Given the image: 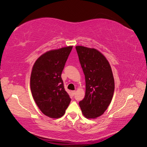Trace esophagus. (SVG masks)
Segmentation results:
<instances>
[{
    "mask_svg": "<svg viewBox=\"0 0 147 147\" xmlns=\"http://www.w3.org/2000/svg\"><path fill=\"white\" fill-rule=\"evenodd\" d=\"M72 94H73V95H75V92H76V91H72Z\"/></svg>",
    "mask_w": 147,
    "mask_h": 147,
    "instance_id": "obj_1",
    "label": "esophagus"
}]
</instances>
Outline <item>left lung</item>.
<instances>
[{
	"mask_svg": "<svg viewBox=\"0 0 147 147\" xmlns=\"http://www.w3.org/2000/svg\"><path fill=\"white\" fill-rule=\"evenodd\" d=\"M85 76L86 92L79 105L84 117L94 119L103 114L112 101L115 82L106 57L95 48L75 47Z\"/></svg>",
	"mask_w": 147,
	"mask_h": 147,
	"instance_id": "1",
	"label": "left lung"
}]
</instances>
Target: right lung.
<instances>
[{
	"instance_id": "obj_1",
	"label": "right lung",
	"mask_w": 147,
	"mask_h": 147,
	"mask_svg": "<svg viewBox=\"0 0 147 147\" xmlns=\"http://www.w3.org/2000/svg\"><path fill=\"white\" fill-rule=\"evenodd\" d=\"M72 46L48 51L35 62L30 75V90L41 112L51 118L63 116L71 99L65 90L62 72Z\"/></svg>"
}]
</instances>
